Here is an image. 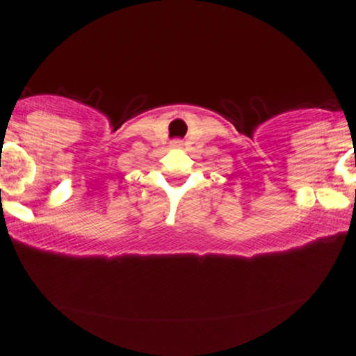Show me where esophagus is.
I'll use <instances>...</instances> for the list:
<instances>
[{"mask_svg":"<svg viewBox=\"0 0 356 356\" xmlns=\"http://www.w3.org/2000/svg\"><path fill=\"white\" fill-rule=\"evenodd\" d=\"M170 147H172V149H181L182 140H179V138H174V140L170 142Z\"/></svg>","mask_w":356,"mask_h":356,"instance_id":"34e87169","label":"esophagus"}]
</instances>
